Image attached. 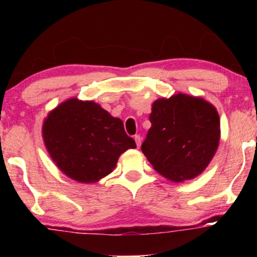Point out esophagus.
<instances>
[{"label": "esophagus", "instance_id": "obj_1", "mask_svg": "<svg viewBox=\"0 0 257 257\" xmlns=\"http://www.w3.org/2000/svg\"><path fill=\"white\" fill-rule=\"evenodd\" d=\"M134 140H135V143H137V146L140 147V145H141V138H140V135H135Z\"/></svg>", "mask_w": 257, "mask_h": 257}]
</instances>
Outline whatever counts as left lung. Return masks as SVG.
I'll return each instance as SVG.
<instances>
[{
	"instance_id": "8db88e82",
	"label": "left lung",
	"mask_w": 257,
	"mask_h": 257,
	"mask_svg": "<svg viewBox=\"0 0 257 257\" xmlns=\"http://www.w3.org/2000/svg\"><path fill=\"white\" fill-rule=\"evenodd\" d=\"M150 122L141 150L156 172L181 182L208 167L220 141V117L210 102L181 93L158 99Z\"/></svg>"
}]
</instances>
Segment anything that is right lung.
<instances>
[{"instance_id":"obj_1","label":"right lung","mask_w":257,"mask_h":257,"mask_svg":"<svg viewBox=\"0 0 257 257\" xmlns=\"http://www.w3.org/2000/svg\"><path fill=\"white\" fill-rule=\"evenodd\" d=\"M44 145L57 167L75 181L93 184L112 173L120 153L135 149L123 122L94 101L69 99L49 112Z\"/></svg>"}]
</instances>
